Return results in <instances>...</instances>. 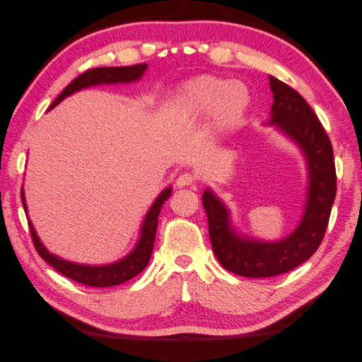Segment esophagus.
<instances>
[{"label": "esophagus", "mask_w": 362, "mask_h": 362, "mask_svg": "<svg viewBox=\"0 0 362 362\" xmlns=\"http://www.w3.org/2000/svg\"><path fill=\"white\" fill-rule=\"evenodd\" d=\"M196 181V178H194V175H192V173H181L180 177L177 178V185L178 187H185V185H192L193 182Z\"/></svg>", "instance_id": "1"}]
</instances>
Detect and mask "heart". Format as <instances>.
<instances>
[{"label":"heart","mask_w":362,"mask_h":362,"mask_svg":"<svg viewBox=\"0 0 362 362\" xmlns=\"http://www.w3.org/2000/svg\"><path fill=\"white\" fill-rule=\"evenodd\" d=\"M250 95L240 81H229L214 75H202L180 89V104L187 113H213L216 124L229 128L240 122L247 110Z\"/></svg>","instance_id":"1"}]
</instances>
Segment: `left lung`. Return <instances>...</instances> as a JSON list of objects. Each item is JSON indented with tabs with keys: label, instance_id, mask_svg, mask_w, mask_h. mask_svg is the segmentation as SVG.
<instances>
[{
	"label": "left lung",
	"instance_id": "left-lung-1",
	"mask_svg": "<svg viewBox=\"0 0 362 362\" xmlns=\"http://www.w3.org/2000/svg\"><path fill=\"white\" fill-rule=\"evenodd\" d=\"M270 89L269 125H276L299 145L308 163V196L298 228L279 242L238 235L222 201L210 189L202 194L214 255L226 270L246 278L278 276L310 259L325 237L337 193L334 151L320 120L288 84L270 76Z\"/></svg>",
	"mask_w": 362,
	"mask_h": 362
}]
</instances>
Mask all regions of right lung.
Here are the masks:
<instances>
[{"mask_svg": "<svg viewBox=\"0 0 362 362\" xmlns=\"http://www.w3.org/2000/svg\"><path fill=\"white\" fill-rule=\"evenodd\" d=\"M146 68H148V64L141 63V64H134V66L95 68V69L86 71L80 76H76V78L71 84L64 87L63 92L57 96V100L51 104L49 108L56 107L60 101L64 100V98L84 89V87L95 86V84H116V83L136 81L145 74ZM170 193H172L170 187L161 192V194L156 199V202L152 204V206L149 208V211L144 221V225H141L139 243L136 245V247L133 249V252H131L129 255H127L124 259L113 262V264L84 266V264H75V262L64 261L63 258L52 255L51 252H48L47 247L42 245V242L35 231V228H33V223L28 222L33 245H35L37 254L43 259H45L49 266H52L57 272H60L62 275L68 276L69 279H72L75 282L84 284V286H89V287L119 286V284H124V282L129 281L131 278L137 276L139 273L148 266L149 258L152 255V249H154V240H156L158 216L161 211V206L169 199ZM21 198H23L24 210L27 211L24 190H21Z\"/></svg>", "mask_w": 362, "mask_h": 362, "instance_id": "right-lung-1", "label": "right lung"}]
</instances>
